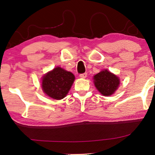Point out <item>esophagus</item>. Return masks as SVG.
I'll return each instance as SVG.
<instances>
[{"label":"esophagus","mask_w":155,"mask_h":155,"mask_svg":"<svg viewBox=\"0 0 155 155\" xmlns=\"http://www.w3.org/2000/svg\"><path fill=\"white\" fill-rule=\"evenodd\" d=\"M80 78H87V73H84L80 74Z\"/></svg>","instance_id":"34e87169"}]
</instances>
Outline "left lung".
I'll return each mask as SVG.
<instances>
[{
    "label": "left lung",
    "instance_id": "8db88e82",
    "mask_svg": "<svg viewBox=\"0 0 155 155\" xmlns=\"http://www.w3.org/2000/svg\"><path fill=\"white\" fill-rule=\"evenodd\" d=\"M94 83L97 90L104 96H111L117 90L120 80L107 70L101 71L94 76Z\"/></svg>",
    "mask_w": 155,
    "mask_h": 155
}]
</instances>
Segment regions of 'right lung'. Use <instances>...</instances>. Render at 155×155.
<instances>
[{
  "instance_id": "right-lung-1",
  "label": "right lung",
  "mask_w": 155,
  "mask_h": 155,
  "mask_svg": "<svg viewBox=\"0 0 155 155\" xmlns=\"http://www.w3.org/2000/svg\"><path fill=\"white\" fill-rule=\"evenodd\" d=\"M75 80L72 73L60 67H56L43 77L42 90L51 98L62 99L66 96Z\"/></svg>"
}]
</instances>
